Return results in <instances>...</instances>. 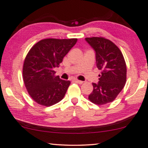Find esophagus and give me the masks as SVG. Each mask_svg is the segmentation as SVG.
I'll use <instances>...</instances> for the list:
<instances>
[{
  "label": "esophagus",
  "instance_id": "34e87169",
  "mask_svg": "<svg viewBox=\"0 0 148 148\" xmlns=\"http://www.w3.org/2000/svg\"><path fill=\"white\" fill-rule=\"evenodd\" d=\"M75 82H77V83H78V84H82V83H83V81H81V80H78V79H74V80Z\"/></svg>",
  "mask_w": 148,
  "mask_h": 148
}]
</instances>
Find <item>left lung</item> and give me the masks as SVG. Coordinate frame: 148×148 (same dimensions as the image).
<instances>
[{"label": "left lung", "mask_w": 148, "mask_h": 148, "mask_svg": "<svg viewBox=\"0 0 148 148\" xmlns=\"http://www.w3.org/2000/svg\"><path fill=\"white\" fill-rule=\"evenodd\" d=\"M96 52V62L101 74L98 84L92 83L89 101L98 105L111 103L123 88L127 79L124 57L116 45L103 37L85 38Z\"/></svg>", "instance_id": "8db88e82"}]
</instances>
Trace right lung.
<instances>
[{"instance_id":"add662e5","label":"right lung","mask_w":148,"mask_h":148,"mask_svg":"<svg viewBox=\"0 0 148 148\" xmlns=\"http://www.w3.org/2000/svg\"><path fill=\"white\" fill-rule=\"evenodd\" d=\"M76 38L44 39L35 43L25 58L23 79L27 90L37 104L50 107L63 99L70 84L56 76L54 68L76 44Z\"/></svg>"}]
</instances>
